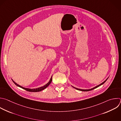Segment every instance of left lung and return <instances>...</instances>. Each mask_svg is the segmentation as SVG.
<instances>
[{
    "label": "left lung",
    "mask_w": 121,
    "mask_h": 121,
    "mask_svg": "<svg viewBox=\"0 0 121 121\" xmlns=\"http://www.w3.org/2000/svg\"><path fill=\"white\" fill-rule=\"evenodd\" d=\"M108 78L107 79H106L105 81L104 82H103L102 84H100L99 85H98V86H95V87H94V88H92V89H86V90H84V89H78V88H75V87H73L74 88H75V89H76V90H79V91H91V90H93V89H95V88H97V87H99V86H101V85H102L103 84H104L105 82H106V81H107V80L108 79Z\"/></svg>",
    "instance_id": "obj_1"
}]
</instances>
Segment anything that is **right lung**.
Segmentation results:
<instances>
[{
  "mask_svg": "<svg viewBox=\"0 0 121 121\" xmlns=\"http://www.w3.org/2000/svg\"><path fill=\"white\" fill-rule=\"evenodd\" d=\"M12 81H13V83H14L17 86H18V87H20V88H22V89H25V90H26L27 91L31 92H37L41 91L42 90L45 89V88H46L50 84V83H51V82H52V76L51 78H50V81H49V82H48L47 84H46V85H45V86H42V87H39V88H35V89H29V88H26L23 87H22V86H21L18 85V84H17L16 83H15V82L13 81V80H12Z\"/></svg>",
  "mask_w": 121,
  "mask_h": 121,
  "instance_id": "right-lung-1",
  "label": "right lung"
}]
</instances>
